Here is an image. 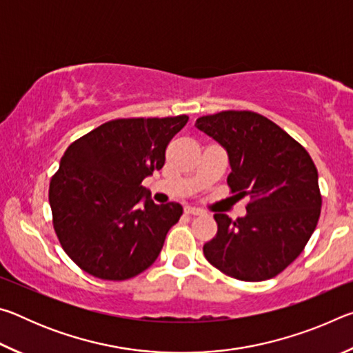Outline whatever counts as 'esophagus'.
Here are the masks:
<instances>
[{
	"label": "esophagus",
	"instance_id": "1",
	"mask_svg": "<svg viewBox=\"0 0 353 353\" xmlns=\"http://www.w3.org/2000/svg\"><path fill=\"white\" fill-rule=\"evenodd\" d=\"M185 214H190V216H198V214H202V210H199V208L196 207H191V205H187L183 208Z\"/></svg>",
	"mask_w": 353,
	"mask_h": 353
}]
</instances>
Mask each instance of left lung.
Segmentation results:
<instances>
[{"mask_svg": "<svg viewBox=\"0 0 353 353\" xmlns=\"http://www.w3.org/2000/svg\"><path fill=\"white\" fill-rule=\"evenodd\" d=\"M201 132L229 157L227 183L249 199L246 214L214 219L218 232L204 244L214 268L244 282L276 277L302 252L321 214L318 170L296 140L255 112H221L196 119Z\"/></svg>", "mask_w": 353, "mask_h": 353, "instance_id": "8db88e82", "label": "left lung"}]
</instances>
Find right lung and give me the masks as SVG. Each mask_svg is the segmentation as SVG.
<instances>
[{
	"label": "right lung",
	"instance_id": "add662e5",
	"mask_svg": "<svg viewBox=\"0 0 353 353\" xmlns=\"http://www.w3.org/2000/svg\"><path fill=\"white\" fill-rule=\"evenodd\" d=\"M187 121V115L113 119L63 154L50 183L52 224L83 271L126 280L157 260L183 208L154 204L141 181L162 170L166 146Z\"/></svg>",
	"mask_w": 353,
	"mask_h": 353
}]
</instances>
